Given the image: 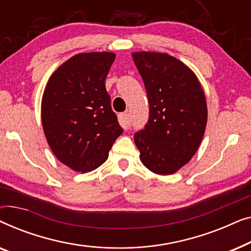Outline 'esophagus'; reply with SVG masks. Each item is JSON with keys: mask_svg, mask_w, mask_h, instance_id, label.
<instances>
[{"mask_svg": "<svg viewBox=\"0 0 251 251\" xmlns=\"http://www.w3.org/2000/svg\"><path fill=\"white\" fill-rule=\"evenodd\" d=\"M119 122L123 129L128 130L130 128V125H131V119H130L129 113H121V114H119Z\"/></svg>", "mask_w": 251, "mask_h": 251, "instance_id": "34e87169", "label": "esophagus"}]
</instances>
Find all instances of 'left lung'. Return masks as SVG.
Wrapping results in <instances>:
<instances>
[{
  "label": "left lung",
  "instance_id": "1",
  "mask_svg": "<svg viewBox=\"0 0 251 251\" xmlns=\"http://www.w3.org/2000/svg\"><path fill=\"white\" fill-rule=\"evenodd\" d=\"M145 84L150 118L135 133L140 160L157 175H171L190 162L203 138L208 109L197 75L168 53H132Z\"/></svg>",
  "mask_w": 251,
  "mask_h": 251
}]
</instances>
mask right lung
Masks as SVG:
<instances>
[{
    "instance_id": "1",
    "label": "right lung",
    "mask_w": 251,
    "mask_h": 251,
    "mask_svg": "<svg viewBox=\"0 0 251 251\" xmlns=\"http://www.w3.org/2000/svg\"><path fill=\"white\" fill-rule=\"evenodd\" d=\"M113 52L78 53L60 65L44 89L41 118L51 151L77 173L97 169L123 132L105 80Z\"/></svg>"
}]
</instances>
